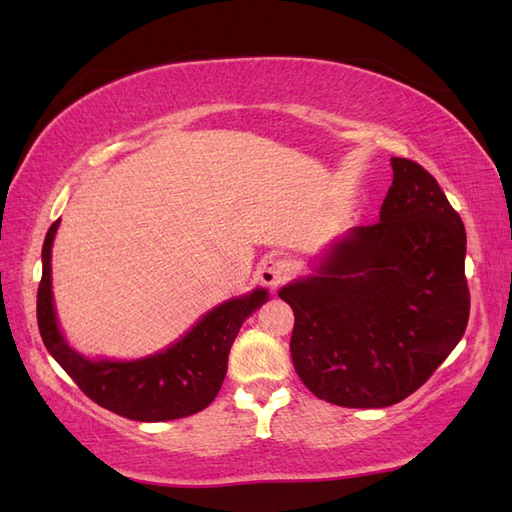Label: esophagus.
Segmentation results:
<instances>
[{
	"label": "esophagus",
	"mask_w": 512,
	"mask_h": 512,
	"mask_svg": "<svg viewBox=\"0 0 512 512\" xmlns=\"http://www.w3.org/2000/svg\"><path fill=\"white\" fill-rule=\"evenodd\" d=\"M290 275V262L284 255H270L259 268V281L270 290H277Z\"/></svg>",
	"instance_id": "obj_1"
}]
</instances>
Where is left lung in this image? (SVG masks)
I'll use <instances>...</instances> for the list:
<instances>
[{
    "label": "left lung",
    "instance_id": "obj_1",
    "mask_svg": "<svg viewBox=\"0 0 512 512\" xmlns=\"http://www.w3.org/2000/svg\"><path fill=\"white\" fill-rule=\"evenodd\" d=\"M376 224L321 250L279 297L295 312L290 354L301 383L339 407L405 400L444 363L469 321L466 231L436 178L391 158Z\"/></svg>",
    "mask_w": 512,
    "mask_h": 512
}]
</instances>
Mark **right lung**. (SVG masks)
Segmentation results:
<instances>
[{
	"label": "right lung",
	"mask_w": 512,
	"mask_h": 512,
	"mask_svg": "<svg viewBox=\"0 0 512 512\" xmlns=\"http://www.w3.org/2000/svg\"><path fill=\"white\" fill-rule=\"evenodd\" d=\"M61 220L50 226L41 250L37 323L50 356L85 396L118 416L138 422L187 418L209 407L220 391L228 352L242 323L270 299L266 288L231 297L204 312L178 341L140 358H92L65 339L52 295V244Z\"/></svg>",
	"instance_id": "add662e5"
}]
</instances>
